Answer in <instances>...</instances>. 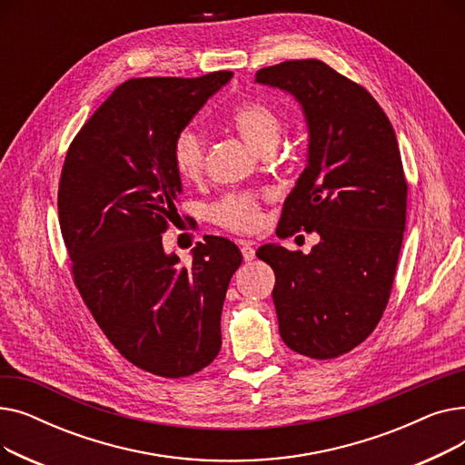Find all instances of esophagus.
<instances>
[{"label": "esophagus", "mask_w": 465, "mask_h": 465, "mask_svg": "<svg viewBox=\"0 0 465 465\" xmlns=\"http://www.w3.org/2000/svg\"><path fill=\"white\" fill-rule=\"evenodd\" d=\"M241 254H242V260H245V262H252L254 260L256 251H254L252 241H241Z\"/></svg>", "instance_id": "esophagus-1"}]
</instances>
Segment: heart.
Wrapping results in <instances>:
<instances>
[{
    "instance_id": "1",
    "label": "heart",
    "mask_w": 465,
    "mask_h": 465,
    "mask_svg": "<svg viewBox=\"0 0 465 465\" xmlns=\"http://www.w3.org/2000/svg\"><path fill=\"white\" fill-rule=\"evenodd\" d=\"M232 126L245 139L252 149L263 153L275 149L279 141L282 120L279 113L263 102H242L230 114ZM207 139L203 132L195 126L183 128L171 146V156L177 173L183 179L193 181L202 175L205 165ZM211 218L216 224L232 232H252L258 228L260 214V195L258 193H228L211 207Z\"/></svg>"
}]
</instances>
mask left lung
<instances>
[{"label": "left lung", "mask_w": 465, "mask_h": 465, "mask_svg": "<svg viewBox=\"0 0 465 465\" xmlns=\"http://www.w3.org/2000/svg\"><path fill=\"white\" fill-rule=\"evenodd\" d=\"M256 83L294 95L309 128L307 165L277 235H321L309 254L270 242L256 256L275 272L284 343L337 358L371 335L392 292L407 213L398 139L375 97L321 60L263 67Z\"/></svg>", "instance_id": "left-lung-1"}]
</instances>
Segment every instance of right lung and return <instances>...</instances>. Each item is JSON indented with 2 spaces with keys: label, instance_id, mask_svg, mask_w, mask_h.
<instances>
[{
  "label": "right lung",
  "instance_id": "add662e5",
  "mask_svg": "<svg viewBox=\"0 0 465 465\" xmlns=\"http://www.w3.org/2000/svg\"><path fill=\"white\" fill-rule=\"evenodd\" d=\"M232 75L122 83L73 139L62 167L58 216L73 281L114 349L165 379L198 373L216 358L226 290L242 262L226 237L207 235L188 265L162 245L183 190L173 139Z\"/></svg>",
  "mask_w": 465,
  "mask_h": 465
}]
</instances>
